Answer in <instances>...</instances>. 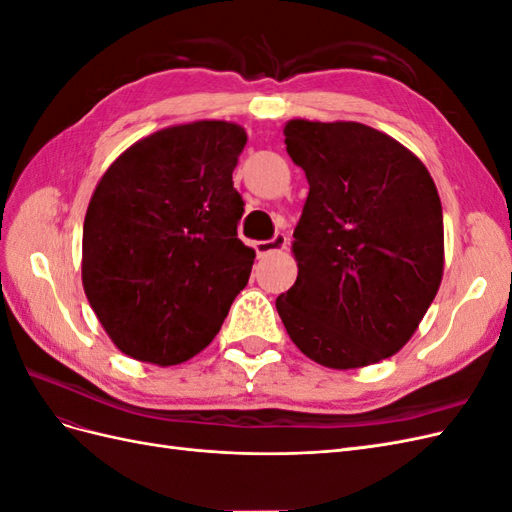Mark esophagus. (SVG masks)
<instances>
[{
	"mask_svg": "<svg viewBox=\"0 0 512 512\" xmlns=\"http://www.w3.org/2000/svg\"><path fill=\"white\" fill-rule=\"evenodd\" d=\"M286 243H288V237L284 235V232H275V237L269 239V241H256L254 250L258 254V258H262V256H269L273 252L284 250Z\"/></svg>",
	"mask_w": 512,
	"mask_h": 512,
	"instance_id": "obj_1",
	"label": "esophagus"
}]
</instances>
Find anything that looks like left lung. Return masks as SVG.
I'll return each instance as SVG.
<instances>
[{"label": "left lung", "mask_w": 512, "mask_h": 512, "mask_svg": "<svg viewBox=\"0 0 512 512\" xmlns=\"http://www.w3.org/2000/svg\"><path fill=\"white\" fill-rule=\"evenodd\" d=\"M286 151L309 194L294 228L299 275L275 301L309 359L356 369L408 344L444 269L442 205L429 170L356 121L292 119Z\"/></svg>", "instance_id": "1"}]
</instances>
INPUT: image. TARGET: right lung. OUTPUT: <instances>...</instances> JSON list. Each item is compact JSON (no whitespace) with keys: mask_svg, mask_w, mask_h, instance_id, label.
I'll list each match as a JSON object with an SVG mask.
<instances>
[{"mask_svg":"<svg viewBox=\"0 0 512 512\" xmlns=\"http://www.w3.org/2000/svg\"><path fill=\"white\" fill-rule=\"evenodd\" d=\"M247 134L194 121L153 132L108 166L83 224V288L113 344L177 365L218 335L256 252L237 237L232 185Z\"/></svg>","mask_w":512,"mask_h":512,"instance_id":"add662e5","label":"right lung"}]
</instances>
